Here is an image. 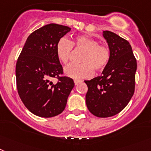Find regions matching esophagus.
Wrapping results in <instances>:
<instances>
[{"label":"esophagus","instance_id":"esophagus-1","mask_svg":"<svg viewBox=\"0 0 151 151\" xmlns=\"http://www.w3.org/2000/svg\"><path fill=\"white\" fill-rule=\"evenodd\" d=\"M81 82H82L81 80H78V79H75V80H74V83H75L76 85H77L78 83H81Z\"/></svg>","mask_w":151,"mask_h":151}]
</instances>
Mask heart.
Listing matches in <instances>:
<instances>
[{
    "label": "heart",
    "mask_w": 151,
    "mask_h": 151,
    "mask_svg": "<svg viewBox=\"0 0 151 151\" xmlns=\"http://www.w3.org/2000/svg\"><path fill=\"white\" fill-rule=\"evenodd\" d=\"M73 47L83 50L80 60L81 64H72L66 67L64 72L68 76L75 79L91 77L93 69L101 71L107 68L111 59V50L107 45L101 44L97 39L80 35L73 41L67 37H61L56 45L57 55L64 64L69 63L73 55Z\"/></svg>",
    "instance_id": "heart-1"
}]
</instances>
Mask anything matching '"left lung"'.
<instances>
[{"label": "left lung", "instance_id": "8db88e82", "mask_svg": "<svg viewBox=\"0 0 151 151\" xmlns=\"http://www.w3.org/2000/svg\"><path fill=\"white\" fill-rule=\"evenodd\" d=\"M103 35L111 59L102 75L84 81L88 87L86 104L94 116L109 117L121 112L134 95L137 60L127 40L109 30Z\"/></svg>", "mask_w": 151, "mask_h": 151}]
</instances>
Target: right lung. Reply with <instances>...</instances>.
<instances>
[{
  "instance_id": "1",
  "label": "right lung",
  "mask_w": 151,
  "mask_h": 151,
  "mask_svg": "<svg viewBox=\"0 0 151 151\" xmlns=\"http://www.w3.org/2000/svg\"><path fill=\"white\" fill-rule=\"evenodd\" d=\"M70 30L50 24L35 30L27 39L16 64L18 94L34 114L52 117L61 114L73 87V79L64 77L57 55V43ZM58 79L57 83L51 79Z\"/></svg>"
}]
</instances>
